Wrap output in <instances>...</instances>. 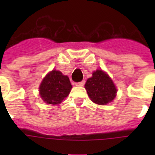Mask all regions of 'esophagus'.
Listing matches in <instances>:
<instances>
[{"mask_svg": "<svg viewBox=\"0 0 155 155\" xmlns=\"http://www.w3.org/2000/svg\"><path fill=\"white\" fill-rule=\"evenodd\" d=\"M84 81H81V82H77L75 83V85L76 86H80V87H82V86H84Z\"/></svg>", "mask_w": 155, "mask_h": 155, "instance_id": "esophagus-1", "label": "esophagus"}]
</instances>
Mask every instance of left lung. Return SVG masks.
<instances>
[{
	"label": "left lung",
	"mask_w": 155,
	"mask_h": 155,
	"mask_svg": "<svg viewBox=\"0 0 155 155\" xmlns=\"http://www.w3.org/2000/svg\"><path fill=\"white\" fill-rule=\"evenodd\" d=\"M85 88L92 101L103 105L112 101L117 93V88L112 80L101 70L92 73V77L85 84Z\"/></svg>",
	"instance_id": "left-lung-1"
}]
</instances>
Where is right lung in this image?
<instances>
[{"label": "right lung", "mask_w": 155, "mask_h": 155, "mask_svg": "<svg viewBox=\"0 0 155 155\" xmlns=\"http://www.w3.org/2000/svg\"><path fill=\"white\" fill-rule=\"evenodd\" d=\"M71 87L67 75H63L59 71L54 70L42 80L39 87L40 96L46 103L58 104L68 97Z\"/></svg>", "instance_id": "right-lung-1"}]
</instances>
